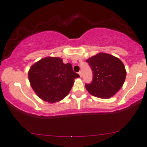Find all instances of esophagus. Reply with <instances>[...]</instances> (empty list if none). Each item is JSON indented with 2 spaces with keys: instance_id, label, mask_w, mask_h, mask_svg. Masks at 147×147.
<instances>
[{
  "instance_id": "obj_1",
  "label": "esophagus",
  "mask_w": 147,
  "mask_h": 147,
  "mask_svg": "<svg viewBox=\"0 0 147 147\" xmlns=\"http://www.w3.org/2000/svg\"><path fill=\"white\" fill-rule=\"evenodd\" d=\"M79 76H80V77H82V72H81V71H79Z\"/></svg>"
}]
</instances>
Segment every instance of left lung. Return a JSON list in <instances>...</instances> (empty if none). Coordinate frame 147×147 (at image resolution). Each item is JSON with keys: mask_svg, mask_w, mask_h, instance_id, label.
Returning <instances> with one entry per match:
<instances>
[{"mask_svg": "<svg viewBox=\"0 0 147 147\" xmlns=\"http://www.w3.org/2000/svg\"><path fill=\"white\" fill-rule=\"evenodd\" d=\"M93 71V81L85 88L93 96L109 99L122 88L126 70L118 58L106 53L97 54L86 60Z\"/></svg>", "mask_w": 147, "mask_h": 147, "instance_id": "1", "label": "left lung"}]
</instances>
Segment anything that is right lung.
<instances>
[{
	"instance_id": "obj_1",
	"label": "right lung",
	"mask_w": 147,
	"mask_h": 147,
	"mask_svg": "<svg viewBox=\"0 0 147 147\" xmlns=\"http://www.w3.org/2000/svg\"><path fill=\"white\" fill-rule=\"evenodd\" d=\"M79 75L71 64H64L59 57H46L29 68L28 78L35 93L42 100L54 103L67 96Z\"/></svg>"
}]
</instances>
